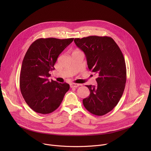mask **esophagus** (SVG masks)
<instances>
[{
  "mask_svg": "<svg viewBox=\"0 0 151 151\" xmlns=\"http://www.w3.org/2000/svg\"><path fill=\"white\" fill-rule=\"evenodd\" d=\"M79 85H81V84L73 83H70V87H71V88H76V87H79Z\"/></svg>",
  "mask_w": 151,
  "mask_h": 151,
  "instance_id": "1",
  "label": "esophagus"
}]
</instances>
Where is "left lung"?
<instances>
[{
  "label": "left lung",
  "instance_id": "left-lung-1",
  "mask_svg": "<svg viewBox=\"0 0 151 151\" xmlns=\"http://www.w3.org/2000/svg\"><path fill=\"white\" fill-rule=\"evenodd\" d=\"M74 41L85 53L89 69L98 76L97 86L86 85L90 94L83 99V104L91 114L103 116L117 105L124 93L127 80L124 55L109 36H90Z\"/></svg>",
  "mask_w": 151,
  "mask_h": 151
}]
</instances>
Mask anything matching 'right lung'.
<instances>
[{"mask_svg": "<svg viewBox=\"0 0 151 151\" xmlns=\"http://www.w3.org/2000/svg\"><path fill=\"white\" fill-rule=\"evenodd\" d=\"M73 38H40L33 42L24 57L19 87L26 103L35 112L48 114L55 111L70 88L69 84L49 81L58 55Z\"/></svg>", "mask_w": 151, "mask_h": 151, "instance_id": "1", "label": "right lung"}]
</instances>
